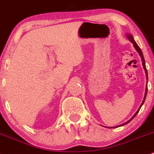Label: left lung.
Returning <instances> with one entry per match:
<instances>
[{
    "instance_id": "obj_1",
    "label": "left lung",
    "mask_w": 154,
    "mask_h": 154,
    "mask_svg": "<svg viewBox=\"0 0 154 154\" xmlns=\"http://www.w3.org/2000/svg\"><path fill=\"white\" fill-rule=\"evenodd\" d=\"M127 37L128 38V39H129V40L131 41L132 43H133V46H134L135 49V50H137V52H138L139 55H140V57H141V59H142V61H143V66L144 70H145V72H146V78H147V79H148V72H147V69H146V63H145V60H144V57H143V52H142V51H141V50H140V48H139L138 45H137V43L135 42L134 39H133V36L131 35V34H127ZM147 91H148V87H146V94H145V97H144V99H143V102H142L141 105L140 106V107H139V109H138V111H137L136 112H135V114L134 115H133V117H132V118L131 119V120H128V122H125V123H123V124L120 125V126H122V125H126L127 123H128V122H131V121L132 120H133V119L134 118V117H135V116H136V115H137V114H138V112H139V110H140V107H141L143 104L144 102H145V99H146V94H147ZM116 128H117V127H116Z\"/></svg>"
}]
</instances>
